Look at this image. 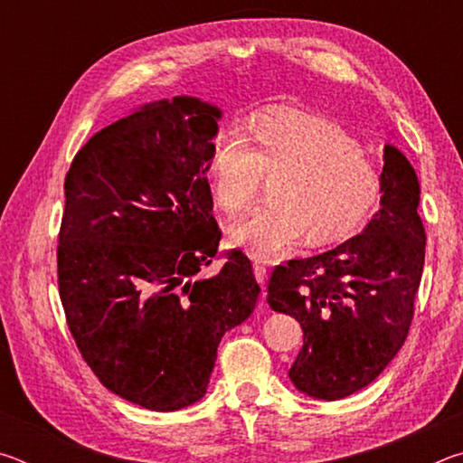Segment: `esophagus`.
Segmentation results:
<instances>
[{
	"label": "esophagus",
	"mask_w": 463,
	"mask_h": 463,
	"mask_svg": "<svg viewBox=\"0 0 463 463\" xmlns=\"http://www.w3.org/2000/svg\"><path fill=\"white\" fill-rule=\"evenodd\" d=\"M253 273H255V279L260 281L261 288L265 289V281H268V268H265V265H263L261 261L255 260V263H253Z\"/></svg>",
	"instance_id": "1"
}]
</instances>
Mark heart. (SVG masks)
Wrapping results in <instances>:
<instances>
[{"label": "heart", "instance_id": "1", "mask_svg": "<svg viewBox=\"0 0 463 463\" xmlns=\"http://www.w3.org/2000/svg\"><path fill=\"white\" fill-rule=\"evenodd\" d=\"M278 179L269 208L232 224L229 239L250 257L278 260L307 237L312 247L349 239L382 195V175L355 138L308 114L265 116L226 132L208 163L210 192L226 214H241L261 179Z\"/></svg>", "mask_w": 463, "mask_h": 463}]
</instances>
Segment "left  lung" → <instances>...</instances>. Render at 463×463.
<instances>
[{
  "label": "left lung",
  "mask_w": 463,
  "mask_h": 463,
  "mask_svg": "<svg viewBox=\"0 0 463 463\" xmlns=\"http://www.w3.org/2000/svg\"><path fill=\"white\" fill-rule=\"evenodd\" d=\"M420 187L409 159L383 146L380 210L335 249L273 269L268 302L294 317L304 345L289 380L320 401H339L386 370L409 335L425 265Z\"/></svg>",
  "instance_id": "left-lung-1"
}]
</instances>
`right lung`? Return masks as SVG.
Wrapping results in <instances>:
<instances>
[{
    "mask_svg": "<svg viewBox=\"0 0 463 463\" xmlns=\"http://www.w3.org/2000/svg\"><path fill=\"white\" fill-rule=\"evenodd\" d=\"M222 112L155 101L96 132L65 177L57 273L67 325L104 386L148 411L206 394L218 343L261 288L241 250L214 278L208 163Z\"/></svg>",
    "mask_w": 463,
    "mask_h": 463,
    "instance_id": "right-lung-1",
    "label": "right lung"
}]
</instances>
